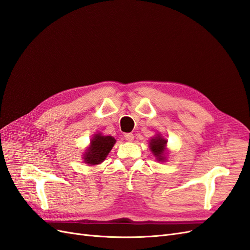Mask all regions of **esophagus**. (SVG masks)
Returning <instances> with one entry per match:
<instances>
[{"mask_svg":"<svg viewBox=\"0 0 250 250\" xmlns=\"http://www.w3.org/2000/svg\"><path fill=\"white\" fill-rule=\"evenodd\" d=\"M124 138H125V140L128 141V142H132L133 139H134V135H133L132 133H126V134L124 135Z\"/></svg>","mask_w":250,"mask_h":250,"instance_id":"1","label":"esophagus"}]
</instances>
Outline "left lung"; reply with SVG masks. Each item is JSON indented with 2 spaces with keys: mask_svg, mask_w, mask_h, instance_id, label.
<instances>
[{
  "mask_svg": "<svg viewBox=\"0 0 250 250\" xmlns=\"http://www.w3.org/2000/svg\"><path fill=\"white\" fill-rule=\"evenodd\" d=\"M167 141L164 140L161 137H157L155 139H152L150 142V148L152 151L155 157H157V161H164V152H165V147Z\"/></svg>",
  "mask_w": 250,
  "mask_h": 250,
  "instance_id": "left-lung-1",
  "label": "left lung"
}]
</instances>
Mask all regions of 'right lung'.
Masks as SVG:
<instances>
[{"label":"right lung","instance_id":"right-lung-1","mask_svg":"<svg viewBox=\"0 0 250 250\" xmlns=\"http://www.w3.org/2000/svg\"><path fill=\"white\" fill-rule=\"evenodd\" d=\"M116 140L112 137H103L97 134L90 141V147L84 154V163L88 165H98L102 163L111 150Z\"/></svg>","mask_w":250,"mask_h":250}]
</instances>
